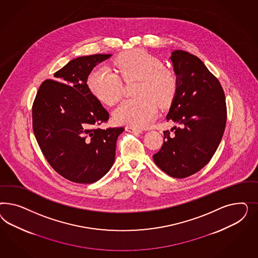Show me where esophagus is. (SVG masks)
Returning a JSON list of instances; mask_svg holds the SVG:
<instances>
[{"label":"esophagus","instance_id":"esophagus-1","mask_svg":"<svg viewBox=\"0 0 258 258\" xmlns=\"http://www.w3.org/2000/svg\"><path fill=\"white\" fill-rule=\"evenodd\" d=\"M125 131H126V132H128V133H141V131L140 130H139V128H136V127H134V126H132V125H126V126H125Z\"/></svg>","mask_w":258,"mask_h":258}]
</instances>
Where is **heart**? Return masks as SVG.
<instances>
[{
	"label": "heart",
	"mask_w": 258,
	"mask_h": 258,
	"mask_svg": "<svg viewBox=\"0 0 258 258\" xmlns=\"http://www.w3.org/2000/svg\"><path fill=\"white\" fill-rule=\"evenodd\" d=\"M117 73L106 66L92 71L87 79L91 94L96 99L113 105L123 94V81L139 80L136 98L122 102L113 117L117 123L145 127L156 116L157 102L164 107L177 92L176 74L163 61L143 50H133L118 55L114 60Z\"/></svg>",
	"instance_id": "heart-1"
}]
</instances>
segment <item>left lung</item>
Returning a JSON list of instances; mask_svg holds the SVG:
<instances>
[{"label":"left lung","instance_id":"8db88e82","mask_svg":"<svg viewBox=\"0 0 258 258\" xmlns=\"http://www.w3.org/2000/svg\"><path fill=\"white\" fill-rule=\"evenodd\" d=\"M170 58L178 84L166 120L180 125L164 132L153 160L167 175L182 179L200 171L215 154L226 125V102L219 79L198 56L176 50Z\"/></svg>","mask_w":258,"mask_h":258}]
</instances>
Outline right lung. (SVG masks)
<instances>
[{"label": "right lung", "instance_id": "1", "mask_svg": "<svg viewBox=\"0 0 258 258\" xmlns=\"http://www.w3.org/2000/svg\"><path fill=\"white\" fill-rule=\"evenodd\" d=\"M109 54L79 56L39 86L32 106V125L47 162L63 178L93 183L109 171L123 126L101 128L109 112L91 94L90 73Z\"/></svg>", "mask_w": 258, "mask_h": 258}]
</instances>
